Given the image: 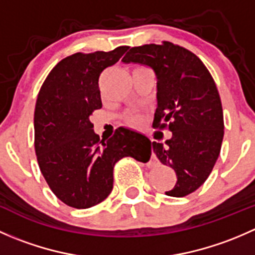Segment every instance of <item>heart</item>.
I'll list each match as a JSON object with an SVG mask.
<instances>
[{
  "label": "heart",
  "mask_w": 255,
  "mask_h": 255,
  "mask_svg": "<svg viewBox=\"0 0 255 255\" xmlns=\"http://www.w3.org/2000/svg\"><path fill=\"white\" fill-rule=\"evenodd\" d=\"M142 118H143V116L139 111H132L129 115L127 116L128 122L132 123V125H140V122H142Z\"/></svg>",
  "instance_id": "b5f03b06"
}]
</instances>
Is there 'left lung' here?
I'll return each instance as SVG.
<instances>
[{"mask_svg": "<svg viewBox=\"0 0 255 255\" xmlns=\"http://www.w3.org/2000/svg\"><path fill=\"white\" fill-rule=\"evenodd\" d=\"M123 63H139L155 71L158 109L153 127L173 132L165 143H151L161 164L175 170L168 196L196 191L212 171L223 139V111L215 80L190 50L170 42L133 47Z\"/></svg>", "mask_w": 255, "mask_h": 255, "instance_id": "left-lung-1", "label": "left lung"}]
</instances>
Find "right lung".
Listing matches in <instances>:
<instances>
[{"label": "right lung", "instance_id": "add662e5", "mask_svg": "<svg viewBox=\"0 0 255 255\" xmlns=\"http://www.w3.org/2000/svg\"><path fill=\"white\" fill-rule=\"evenodd\" d=\"M75 53L59 61L38 94L34 110V149L40 171L60 201L89 208L113 189V168L125 156L142 161L151 154L145 135L127 128L100 140L90 121L102 107L100 75L127 50ZM144 163V161H143Z\"/></svg>", "mask_w": 255, "mask_h": 255}]
</instances>
